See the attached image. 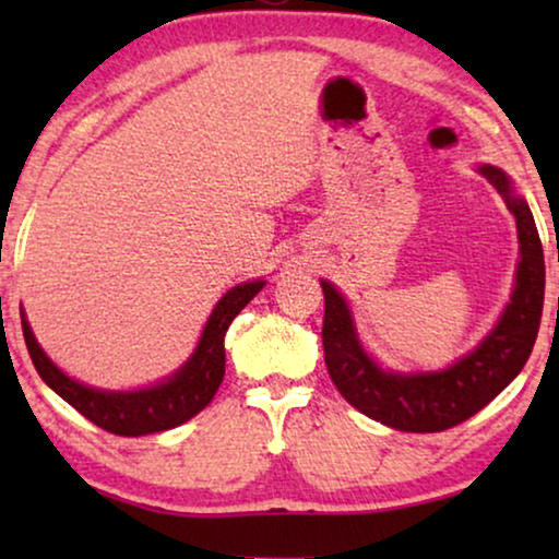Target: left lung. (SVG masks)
Segmentation results:
<instances>
[{"label":"left lung","mask_w":559,"mask_h":559,"mask_svg":"<svg viewBox=\"0 0 559 559\" xmlns=\"http://www.w3.org/2000/svg\"><path fill=\"white\" fill-rule=\"evenodd\" d=\"M478 173L499 190L514 213L519 231V266L511 302L493 331L471 354L442 371L400 373L381 369L358 341L348 302L331 282L320 280L325 295L323 350L333 384L366 417L402 432H442L476 415L501 394L524 369L537 341L545 305V251L530 205L514 193L509 175L493 165Z\"/></svg>","instance_id":"left-lung-1"}]
</instances>
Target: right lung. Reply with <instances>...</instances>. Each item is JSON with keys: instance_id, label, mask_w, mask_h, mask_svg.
Masks as SVG:
<instances>
[{"instance_id": "obj_1", "label": "right lung", "mask_w": 559, "mask_h": 559, "mask_svg": "<svg viewBox=\"0 0 559 559\" xmlns=\"http://www.w3.org/2000/svg\"><path fill=\"white\" fill-rule=\"evenodd\" d=\"M262 287L264 282L254 280L228 289L213 308L193 356L173 377H167L155 386L136 389V392H106V389L81 384V381L60 371L45 356V350L37 346L25 312H22V335H25L29 358H33L37 373L52 392L63 396L73 409H79L83 417L102 427V430L124 435V438H140V435L173 430V427L195 417L203 407H209L213 394L218 392L221 381H224V338L228 325L254 300V295Z\"/></svg>"}]
</instances>
